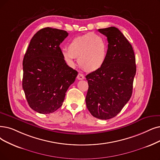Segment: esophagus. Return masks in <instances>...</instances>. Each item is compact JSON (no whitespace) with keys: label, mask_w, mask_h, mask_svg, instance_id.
I'll return each mask as SVG.
<instances>
[{"label":"esophagus","mask_w":160,"mask_h":160,"mask_svg":"<svg viewBox=\"0 0 160 160\" xmlns=\"http://www.w3.org/2000/svg\"><path fill=\"white\" fill-rule=\"evenodd\" d=\"M77 78H78L79 80H82V79H85V76L82 73H79L78 75V77H77Z\"/></svg>","instance_id":"1"}]
</instances>
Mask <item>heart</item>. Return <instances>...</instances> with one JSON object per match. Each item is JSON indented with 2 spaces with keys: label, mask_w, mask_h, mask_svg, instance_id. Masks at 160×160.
Instances as JSON below:
<instances>
[{
  "label": "heart",
  "mask_w": 160,
  "mask_h": 160,
  "mask_svg": "<svg viewBox=\"0 0 160 160\" xmlns=\"http://www.w3.org/2000/svg\"><path fill=\"white\" fill-rule=\"evenodd\" d=\"M68 50H62V56L70 66L75 65L78 58L79 66L87 72H95L101 68L106 59L107 44L102 36L89 33L77 37L68 44Z\"/></svg>",
  "instance_id": "b5f03b06"
}]
</instances>
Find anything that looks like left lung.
Returning <instances> with one entry per match:
<instances>
[{
    "mask_svg": "<svg viewBox=\"0 0 160 160\" xmlns=\"http://www.w3.org/2000/svg\"><path fill=\"white\" fill-rule=\"evenodd\" d=\"M98 31L107 37L106 59L101 68L86 76L85 101L92 116L106 120L116 117L131 98L136 63L132 45L118 28Z\"/></svg>",
    "mask_w": 160,
    "mask_h": 160,
    "instance_id": "left-lung-1",
    "label": "left lung"
}]
</instances>
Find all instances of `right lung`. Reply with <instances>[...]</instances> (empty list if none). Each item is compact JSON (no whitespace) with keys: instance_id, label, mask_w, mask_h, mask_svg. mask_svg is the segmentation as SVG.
I'll return each mask as SVG.
<instances>
[{"instance_id":"add662e5","label":"right lung","mask_w":160,"mask_h":160,"mask_svg":"<svg viewBox=\"0 0 160 160\" xmlns=\"http://www.w3.org/2000/svg\"><path fill=\"white\" fill-rule=\"evenodd\" d=\"M68 36L66 31L43 28L32 37L25 54L22 87L29 106L38 113L60 108L78 74L62 56L60 44Z\"/></svg>"}]
</instances>
